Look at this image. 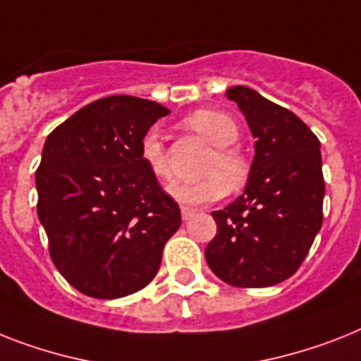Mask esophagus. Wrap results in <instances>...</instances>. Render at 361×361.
Returning a JSON list of instances; mask_svg holds the SVG:
<instances>
[{
	"label": "esophagus",
	"mask_w": 361,
	"mask_h": 361,
	"mask_svg": "<svg viewBox=\"0 0 361 361\" xmlns=\"http://www.w3.org/2000/svg\"><path fill=\"white\" fill-rule=\"evenodd\" d=\"M180 214H183L184 221H190V219H192V217L195 216V210H193V208L183 207V208H180Z\"/></svg>",
	"instance_id": "1"
}]
</instances>
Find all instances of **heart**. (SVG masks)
Masks as SVG:
<instances>
[{
	"mask_svg": "<svg viewBox=\"0 0 361 361\" xmlns=\"http://www.w3.org/2000/svg\"><path fill=\"white\" fill-rule=\"evenodd\" d=\"M184 123L214 145L216 151L204 166L207 177L195 183L175 184L169 190L171 197L184 207H201L225 197L231 188L238 190L243 186L251 173V166L240 149L232 147L240 138L236 121L221 110L201 109L188 116ZM140 154L149 171L162 183H168L171 168L159 130L151 129L144 134L140 142Z\"/></svg>",
	"mask_w": 361,
	"mask_h": 361,
	"instance_id": "heart-1",
	"label": "heart"
}]
</instances>
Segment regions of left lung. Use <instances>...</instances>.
Segmentation results:
<instances>
[{"mask_svg":"<svg viewBox=\"0 0 361 361\" xmlns=\"http://www.w3.org/2000/svg\"><path fill=\"white\" fill-rule=\"evenodd\" d=\"M225 97L245 116L256 154L243 195L212 212L217 234L204 256L223 282L267 288L299 269L323 225L321 144L291 110L247 86Z\"/></svg>","mask_w":361,"mask_h":361,"instance_id":"8db88e82","label":"left lung"}]
</instances>
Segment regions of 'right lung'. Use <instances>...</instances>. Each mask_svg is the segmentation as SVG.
Listing matches in <instances>:
<instances>
[{
	"instance_id": "add662e5",
	"label": "right lung",
	"mask_w": 361,
	"mask_h": 361,
	"mask_svg": "<svg viewBox=\"0 0 361 361\" xmlns=\"http://www.w3.org/2000/svg\"><path fill=\"white\" fill-rule=\"evenodd\" d=\"M169 110L133 95L82 106L53 130L37 169L38 219L61 275L94 299L144 290L180 208L142 160L140 142Z\"/></svg>"
}]
</instances>
